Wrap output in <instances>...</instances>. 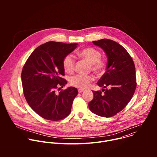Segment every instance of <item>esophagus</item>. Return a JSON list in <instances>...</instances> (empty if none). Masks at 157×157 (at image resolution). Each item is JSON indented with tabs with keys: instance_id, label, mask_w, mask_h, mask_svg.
Wrapping results in <instances>:
<instances>
[{
	"instance_id": "34e87169",
	"label": "esophagus",
	"mask_w": 157,
	"mask_h": 157,
	"mask_svg": "<svg viewBox=\"0 0 157 157\" xmlns=\"http://www.w3.org/2000/svg\"><path fill=\"white\" fill-rule=\"evenodd\" d=\"M84 89H78V92H79V93H82V92H84Z\"/></svg>"
}]
</instances>
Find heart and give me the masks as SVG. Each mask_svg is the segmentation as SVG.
I'll return each mask as SVG.
<instances>
[{
  "mask_svg": "<svg viewBox=\"0 0 157 157\" xmlns=\"http://www.w3.org/2000/svg\"><path fill=\"white\" fill-rule=\"evenodd\" d=\"M78 55L82 58L91 64V70L97 75L101 74L105 70V63L101 59V54L98 50L88 47L84 48L78 52ZM64 71L68 73H71L75 70V59L72 55H68L65 56L63 62ZM93 81L91 75H76L70 78V82L73 86L84 89L87 87Z\"/></svg>",
  "mask_w": 157,
  "mask_h": 157,
  "instance_id": "heart-1",
  "label": "heart"
}]
</instances>
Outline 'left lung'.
<instances>
[{
    "instance_id": "1",
    "label": "left lung",
    "mask_w": 157,
    "mask_h": 157,
    "mask_svg": "<svg viewBox=\"0 0 157 157\" xmlns=\"http://www.w3.org/2000/svg\"><path fill=\"white\" fill-rule=\"evenodd\" d=\"M93 43L104 50L107 63L97 83L103 87L102 91H92L94 98L89 108L99 116L110 117L121 112L133 97L137 86L136 67L128 53L118 43L109 39Z\"/></svg>"
}]
</instances>
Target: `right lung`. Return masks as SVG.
Listing matches in <instances>:
<instances>
[{"label": "right lung", "mask_w": 157, "mask_h": 157, "mask_svg": "<svg viewBox=\"0 0 157 157\" xmlns=\"http://www.w3.org/2000/svg\"><path fill=\"white\" fill-rule=\"evenodd\" d=\"M77 47L78 43L47 42L32 52L24 66L21 78L24 96L30 107L44 119L59 121L71 113L77 89L69 87L59 93L56 89L67 84L61 78L64 75L63 59Z\"/></svg>", "instance_id": "obj_1"}]
</instances>
